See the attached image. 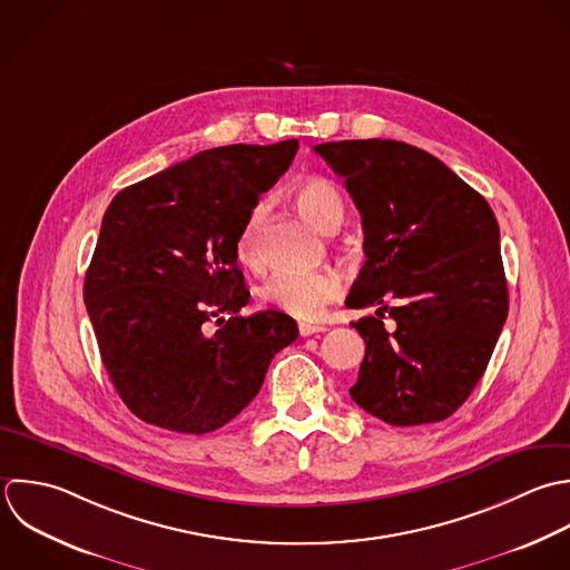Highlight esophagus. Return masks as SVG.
Masks as SVG:
<instances>
[{
  "label": "esophagus",
  "instance_id": "obj_1",
  "mask_svg": "<svg viewBox=\"0 0 570 570\" xmlns=\"http://www.w3.org/2000/svg\"><path fill=\"white\" fill-rule=\"evenodd\" d=\"M326 326H320V324H299V335L302 337H308V335H315V333H324Z\"/></svg>",
  "mask_w": 570,
  "mask_h": 570
}]
</instances>
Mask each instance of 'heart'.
Here are the masks:
<instances>
[{
  "instance_id": "1",
  "label": "heart",
  "mask_w": 570,
  "mask_h": 570,
  "mask_svg": "<svg viewBox=\"0 0 570 570\" xmlns=\"http://www.w3.org/2000/svg\"><path fill=\"white\" fill-rule=\"evenodd\" d=\"M293 204L299 215L322 233H333L340 228L346 215V202L340 186L326 177H306L293 188ZM264 222V204L255 206L239 235L235 239V255L237 259L257 271L264 262L262 244H259V228ZM344 282L337 271H315V273H299V271H282L275 273L259 291L264 304L275 306L295 320L311 322L317 320L324 308L342 297Z\"/></svg>"
}]
</instances>
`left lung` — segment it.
I'll list each match as a JSON object with an SVG mask.
<instances>
[{
    "label": "left lung",
    "mask_w": 570,
    "mask_h": 570,
    "mask_svg": "<svg viewBox=\"0 0 570 570\" xmlns=\"http://www.w3.org/2000/svg\"><path fill=\"white\" fill-rule=\"evenodd\" d=\"M313 150L344 177L362 215L366 262L346 306H377L351 324L366 342L351 397L391 426L442 422L482 380L509 315L498 219L417 146L348 139Z\"/></svg>",
    "instance_id": "obj_1"
}]
</instances>
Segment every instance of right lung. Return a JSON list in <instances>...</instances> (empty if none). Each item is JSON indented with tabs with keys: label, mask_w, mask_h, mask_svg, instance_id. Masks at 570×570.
<instances>
[{
	"label": "right lung",
	"mask_w": 570,
	"mask_h": 570,
	"mask_svg": "<svg viewBox=\"0 0 570 570\" xmlns=\"http://www.w3.org/2000/svg\"><path fill=\"white\" fill-rule=\"evenodd\" d=\"M297 148L286 139L202 150L106 208L83 302L108 377L141 422L190 435L222 429L297 340L286 313L237 315L250 293L235 255L248 213Z\"/></svg>",
	"instance_id": "1"
}]
</instances>
